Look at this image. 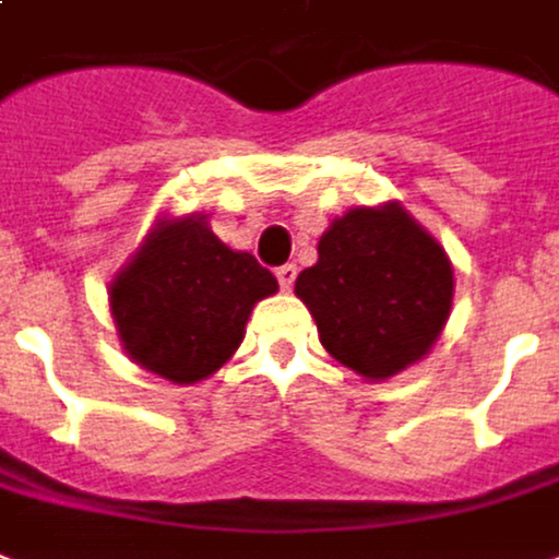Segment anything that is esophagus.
Instances as JSON below:
<instances>
[{"label":"esophagus","instance_id":"esophagus-1","mask_svg":"<svg viewBox=\"0 0 559 559\" xmlns=\"http://www.w3.org/2000/svg\"><path fill=\"white\" fill-rule=\"evenodd\" d=\"M295 276H297V264L288 262L276 267V280H280V288H283V292H288V288L295 285Z\"/></svg>","mask_w":559,"mask_h":559}]
</instances>
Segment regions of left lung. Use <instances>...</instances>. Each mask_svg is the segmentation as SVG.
I'll return each instance as SVG.
<instances>
[{
	"instance_id": "left-lung-1",
	"label": "left lung",
	"mask_w": 559,
	"mask_h": 559,
	"mask_svg": "<svg viewBox=\"0 0 559 559\" xmlns=\"http://www.w3.org/2000/svg\"><path fill=\"white\" fill-rule=\"evenodd\" d=\"M342 366L381 381L419 360L452 307V267L399 205L354 207L319 240V262L295 283Z\"/></svg>"
}]
</instances>
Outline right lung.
Here are the masks:
<instances>
[{"label":"right lung","instance_id":"1","mask_svg":"<svg viewBox=\"0 0 559 559\" xmlns=\"http://www.w3.org/2000/svg\"><path fill=\"white\" fill-rule=\"evenodd\" d=\"M276 276L229 250L202 217L163 223L116 276L109 307L128 354L175 384H195L229 360L243 324Z\"/></svg>","mask_w":559,"mask_h":559}]
</instances>
